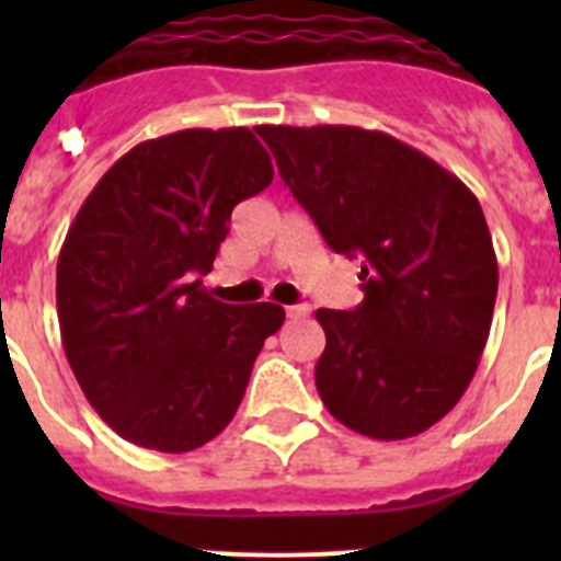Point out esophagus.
Wrapping results in <instances>:
<instances>
[{
	"label": "esophagus",
	"mask_w": 561,
	"mask_h": 561,
	"mask_svg": "<svg viewBox=\"0 0 561 561\" xmlns=\"http://www.w3.org/2000/svg\"><path fill=\"white\" fill-rule=\"evenodd\" d=\"M309 306H304V304H300V306H289V309H286V317H289V320H300V317H306V314H309Z\"/></svg>",
	"instance_id": "1"
}]
</instances>
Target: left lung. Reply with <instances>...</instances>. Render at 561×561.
Listing matches in <instances>:
<instances>
[{
	"mask_svg": "<svg viewBox=\"0 0 561 561\" xmlns=\"http://www.w3.org/2000/svg\"><path fill=\"white\" fill-rule=\"evenodd\" d=\"M325 244L362 261L356 309H317V393L368 438L424 433L469 388L492 329L497 257L474 193L385 131L257 126Z\"/></svg>",
	"mask_w": 561,
	"mask_h": 561,
	"instance_id": "left-lung-1",
	"label": "left lung"
}]
</instances>
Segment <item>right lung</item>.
Segmentation results:
<instances>
[{"label":"right lung","instance_id":"add662e5","mask_svg":"<svg viewBox=\"0 0 561 561\" xmlns=\"http://www.w3.org/2000/svg\"><path fill=\"white\" fill-rule=\"evenodd\" d=\"M272 176L250 128H185L123 153L78 210L58 255V325L83 396L121 438L191 453L236 415L286 311L213 300L202 275L232 207Z\"/></svg>","mask_w":561,"mask_h":561}]
</instances>
